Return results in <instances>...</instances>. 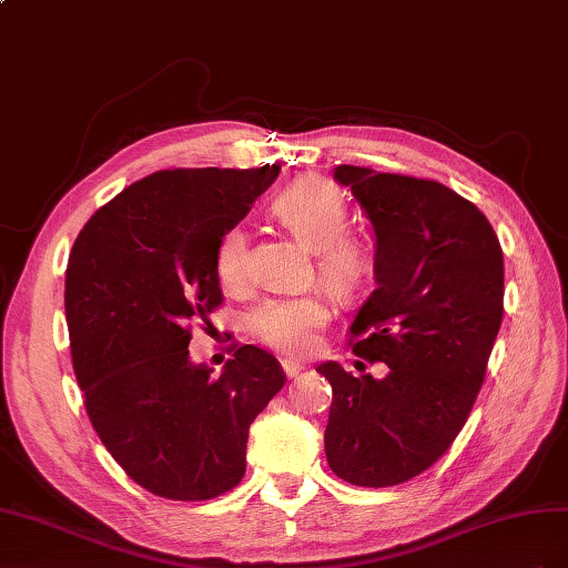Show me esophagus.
Here are the masks:
<instances>
[{
    "mask_svg": "<svg viewBox=\"0 0 568 568\" xmlns=\"http://www.w3.org/2000/svg\"><path fill=\"white\" fill-rule=\"evenodd\" d=\"M281 366H283L287 378H295V376H300L302 371H304V364H300V362H295V359H283Z\"/></svg>",
    "mask_w": 568,
    "mask_h": 568,
    "instance_id": "esophagus-1",
    "label": "esophagus"
}]
</instances>
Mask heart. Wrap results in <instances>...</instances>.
<instances>
[{
    "instance_id": "1",
    "label": "heart",
    "mask_w": 568,
    "mask_h": 568,
    "mask_svg": "<svg viewBox=\"0 0 568 568\" xmlns=\"http://www.w3.org/2000/svg\"><path fill=\"white\" fill-rule=\"evenodd\" d=\"M273 214L304 247L316 254L321 281L337 293L359 287L371 268V250L362 237L347 233L349 209L333 183L304 178L273 200ZM216 275L225 290L250 287V242L242 225H231L216 245ZM331 318V304L321 295L271 297L247 316L250 335L271 349L304 354L316 343V333Z\"/></svg>"
}]
</instances>
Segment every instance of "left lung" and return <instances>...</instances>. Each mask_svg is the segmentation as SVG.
Segmentation results:
<instances>
[{
  "mask_svg": "<svg viewBox=\"0 0 568 568\" xmlns=\"http://www.w3.org/2000/svg\"><path fill=\"white\" fill-rule=\"evenodd\" d=\"M376 233V290L349 326L352 352L383 381L326 362V459L359 488L424 474L464 428L505 312V262L490 221L443 183L335 166Z\"/></svg>",
  "mask_w": 568,
  "mask_h": 568,
  "instance_id": "left-lung-1",
  "label": "left lung"
}]
</instances>
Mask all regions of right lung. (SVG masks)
<instances>
[{
  "instance_id": "right-lung-1",
  "label": "right lung",
  "mask_w": 568,
  "mask_h": 568,
  "mask_svg": "<svg viewBox=\"0 0 568 568\" xmlns=\"http://www.w3.org/2000/svg\"><path fill=\"white\" fill-rule=\"evenodd\" d=\"M281 166L156 171L97 209L67 266L71 359L85 412L144 490L200 501L245 476L247 433L285 385L273 354L235 349L221 376L190 362L192 326L223 295L221 235Z\"/></svg>"
}]
</instances>
